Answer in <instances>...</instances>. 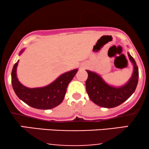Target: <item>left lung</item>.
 Instances as JSON below:
<instances>
[{"label":"left lung","mask_w":149,"mask_h":149,"mask_svg":"<svg viewBox=\"0 0 149 149\" xmlns=\"http://www.w3.org/2000/svg\"><path fill=\"white\" fill-rule=\"evenodd\" d=\"M130 60L134 65L132 76L125 85L115 88L108 85L100 75L86 70L88 78L85 82L86 91L91 101L104 108H113L123 103L134 93L139 79V69L134 58L127 53Z\"/></svg>","instance_id":"obj_1"}]
</instances>
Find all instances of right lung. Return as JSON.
Here are the masks:
<instances>
[{"mask_svg": "<svg viewBox=\"0 0 149 149\" xmlns=\"http://www.w3.org/2000/svg\"><path fill=\"white\" fill-rule=\"evenodd\" d=\"M24 49L19 54L23 52ZM15 63L12 71V85L13 90L19 98L30 107L38 109H51L59 105L64 100L68 85L78 69H74L61 75L53 83L45 87L28 88L22 85L17 78V66Z\"/></svg>", "mask_w": 149, "mask_h": 149, "instance_id": "1", "label": "right lung"}]
</instances>
